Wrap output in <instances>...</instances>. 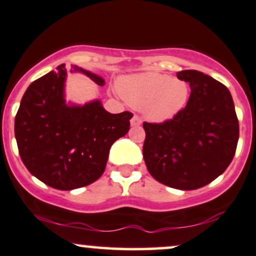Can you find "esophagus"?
I'll list each match as a JSON object with an SVG mask.
<instances>
[{
  "instance_id": "obj_1",
  "label": "esophagus",
  "mask_w": 256,
  "mask_h": 256,
  "mask_svg": "<svg viewBox=\"0 0 256 256\" xmlns=\"http://www.w3.org/2000/svg\"><path fill=\"white\" fill-rule=\"evenodd\" d=\"M140 124H142V119H140L137 114H134V116L131 118V125L132 126H140Z\"/></svg>"
}]
</instances>
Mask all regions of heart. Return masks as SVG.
Masks as SVG:
<instances>
[{
    "instance_id": "1",
    "label": "heart",
    "mask_w": 256,
    "mask_h": 256,
    "mask_svg": "<svg viewBox=\"0 0 256 256\" xmlns=\"http://www.w3.org/2000/svg\"><path fill=\"white\" fill-rule=\"evenodd\" d=\"M120 94L131 106L142 108L154 122L173 118L186 104L188 85L183 80L158 72H146L122 78Z\"/></svg>"
}]
</instances>
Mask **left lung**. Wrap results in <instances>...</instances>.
<instances>
[{
  "mask_svg": "<svg viewBox=\"0 0 256 256\" xmlns=\"http://www.w3.org/2000/svg\"><path fill=\"white\" fill-rule=\"evenodd\" d=\"M190 85L185 107L160 124L143 122V158L152 178L180 190L210 184L234 156L240 125L228 88L195 70L177 73Z\"/></svg>",
  "mask_w": 256,
  "mask_h": 256,
  "instance_id": "obj_1",
  "label": "left lung"
}]
</instances>
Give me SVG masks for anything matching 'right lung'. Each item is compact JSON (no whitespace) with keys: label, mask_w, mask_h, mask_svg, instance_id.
<instances>
[{"label":"right lung","mask_w":256,"mask_h":256,"mask_svg":"<svg viewBox=\"0 0 256 256\" xmlns=\"http://www.w3.org/2000/svg\"><path fill=\"white\" fill-rule=\"evenodd\" d=\"M83 72L98 85L104 80ZM64 64L30 84L16 116L20 158L32 176L58 190L86 186L101 177L112 144L130 130L131 112L110 114L98 100L66 104Z\"/></svg>","instance_id":"1"}]
</instances>
